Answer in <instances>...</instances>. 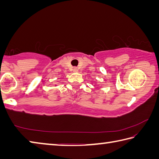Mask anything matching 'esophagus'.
Instances as JSON below:
<instances>
[{
    "mask_svg": "<svg viewBox=\"0 0 159 159\" xmlns=\"http://www.w3.org/2000/svg\"><path fill=\"white\" fill-rule=\"evenodd\" d=\"M74 71H77V69H75L74 70Z\"/></svg>",
    "mask_w": 159,
    "mask_h": 159,
    "instance_id": "34e87169",
    "label": "esophagus"
}]
</instances>
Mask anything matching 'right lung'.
Segmentation results:
<instances>
[{
	"mask_svg": "<svg viewBox=\"0 0 159 159\" xmlns=\"http://www.w3.org/2000/svg\"><path fill=\"white\" fill-rule=\"evenodd\" d=\"M56 85H55V86H56Z\"/></svg>",
	"mask_w": 159,
	"mask_h": 159,
	"instance_id": "add662e5",
	"label": "right lung"
}]
</instances>
